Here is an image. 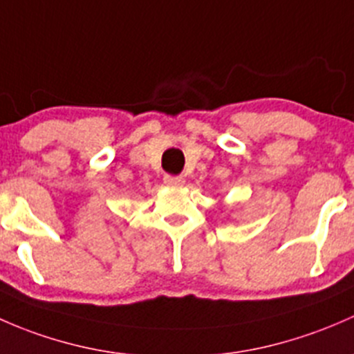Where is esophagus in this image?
<instances>
[{"label":"esophagus","instance_id":"esophagus-1","mask_svg":"<svg viewBox=\"0 0 354 354\" xmlns=\"http://www.w3.org/2000/svg\"><path fill=\"white\" fill-rule=\"evenodd\" d=\"M163 182H165L167 185H172V187H177V185L184 184V177H182V176H170V174H167V176L163 177Z\"/></svg>","mask_w":354,"mask_h":354}]
</instances>
